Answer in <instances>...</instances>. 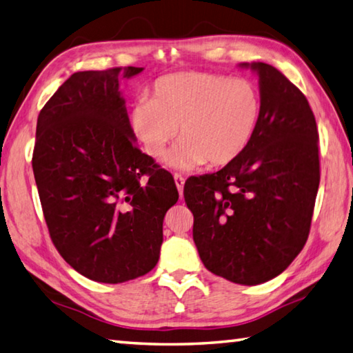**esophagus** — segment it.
Wrapping results in <instances>:
<instances>
[{"label": "esophagus", "mask_w": 353, "mask_h": 353, "mask_svg": "<svg viewBox=\"0 0 353 353\" xmlns=\"http://www.w3.org/2000/svg\"><path fill=\"white\" fill-rule=\"evenodd\" d=\"M174 179H175V184H176V189L179 192V195H183V189H184V178L179 175V174H175L174 175Z\"/></svg>", "instance_id": "esophagus-1"}]
</instances>
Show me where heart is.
Here are the masks:
<instances>
[{
    "label": "heart",
    "mask_w": 353,
    "mask_h": 353,
    "mask_svg": "<svg viewBox=\"0 0 353 353\" xmlns=\"http://www.w3.org/2000/svg\"><path fill=\"white\" fill-rule=\"evenodd\" d=\"M261 98L245 78L205 72H179L158 78L150 99L132 110L130 125L145 154L164 155L178 137L181 144L165 158L174 169L214 168L244 154L258 128Z\"/></svg>",
    "instance_id": "b5f03b06"
}]
</instances>
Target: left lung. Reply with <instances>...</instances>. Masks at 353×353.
Instances as JSON below:
<instances>
[{
  "instance_id": "left-lung-1",
  "label": "left lung",
  "mask_w": 353,
  "mask_h": 353,
  "mask_svg": "<svg viewBox=\"0 0 353 353\" xmlns=\"http://www.w3.org/2000/svg\"><path fill=\"white\" fill-rule=\"evenodd\" d=\"M239 65L259 78L255 135L234 163L189 178L184 199L205 269L255 285L288 269L307 241L320 158L316 121L303 92L274 65Z\"/></svg>"
}]
</instances>
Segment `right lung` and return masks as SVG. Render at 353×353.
Returning <instances> with one entry per match:
<instances>
[{
  "instance_id": "add662e5",
  "label": "right lung",
  "mask_w": 353,
  "mask_h": 353,
  "mask_svg": "<svg viewBox=\"0 0 353 353\" xmlns=\"http://www.w3.org/2000/svg\"><path fill=\"white\" fill-rule=\"evenodd\" d=\"M143 68L77 72L38 115L32 168L52 243L89 280L118 284L155 268L174 178L143 154L119 81Z\"/></svg>"
}]
</instances>
